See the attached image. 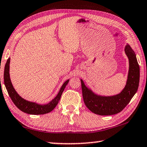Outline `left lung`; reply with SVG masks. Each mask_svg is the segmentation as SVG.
<instances>
[{
    "instance_id": "8db88e82",
    "label": "left lung",
    "mask_w": 147,
    "mask_h": 147,
    "mask_svg": "<svg viewBox=\"0 0 147 147\" xmlns=\"http://www.w3.org/2000/svg\"><path fill=\"white\" fill-rule=\"evenodd\" d=\"M129 60L128 78L121 93L111 97L97 96L85 85L81 80L83 99L86 106L94 113L99 115H111L119 113L127 106L138 90L140 82V66L136 54L129 45L125 48Z\"/></svg>"
}]
</instances>
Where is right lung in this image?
Returning <instances> with one entry per match:
<instances>
[{
    "label": "right lung",
    "mask_w": 147,
    "mask_h": 147,
    "mask_svg": "<svg viewBox=\"0 0 147 147\" xmlns=\"http://www.w3.org/2000/svg\"><path fill=\"white\" fill-rule=\"evenodd\" d=\"M9 63L10 58H9L7 60L6 64L5 65L4 68V84L5 88L7 89L9 96L11 100H13V102L16 107L19 110L24 112V113L31 115H43L50 113V111H52L56 107L57 104H58L60 97H61L63 91H64L65 86L67 85L69 80H67L63 84L59 94H57V96L50 102H49L47 105H38L36 102L28 101V100H26L22 98L17 94L15 90H14L9 78Z\"/></svg>",
    "instance_id": "obj_1"
}]
</instances>
